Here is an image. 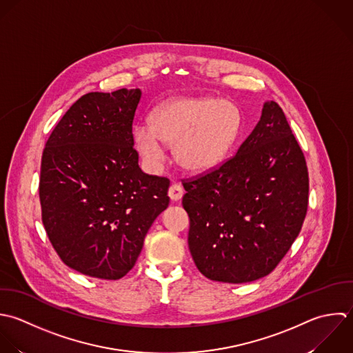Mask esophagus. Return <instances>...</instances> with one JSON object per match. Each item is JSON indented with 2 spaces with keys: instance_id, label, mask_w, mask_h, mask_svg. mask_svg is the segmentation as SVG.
<instances>
[{
  "instance_id": "esophagus-1",
  "label": "esophagus",
  "mask_w": 353,
  "mask_h": 353,
  "mask_svg": "<svg viewBox=\"0 0 353 353\" xmlns=\"http://www.w3.org/2000/svg\"><path fill=\"white\" fill-rule=\"evenodd\" d=\"M183 194H184V190H183V187H181L180 184H172V185H170V188H169V196H170L172 201H179V199H181Z\"/></svg>"
}]
</instances>
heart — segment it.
Instances as JSON below:
<instances>
[{"instance_id": "heart-1", "label": "heart", "mask_w": 353, "mask_h": 353, "mask_svg": "<svg viewBox=\"0 0 353 353\" xmlns=\"http://www.w3.org/2000/svg\"><path fill=\"white\" fill-rule=\"evenodd\" d=\"M241 117L238 108L214 97H180L155 108L150 122L134 130V144L154 169L166 159L163 142L187 170L203 172L223 161L232 145Z\"/></svg>"}]
</instances>
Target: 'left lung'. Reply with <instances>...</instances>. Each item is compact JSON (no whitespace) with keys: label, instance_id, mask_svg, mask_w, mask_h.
<instances>
[{"label":"left lung","instance_id":"left-lung-1","mask_svg":"<svg viewBox=\"0 0 353 353\" xmlns=\"http://www.w3.org/2000/svg\"><path fill=\"white\" fill-rule=\"evenodd\" d=\"M183 185L191 256L216 282L246 283L271 274L307 216L305 157L275 101L264 103L234 157Z\"/></svg>","mask_w":353,"mask_h":353}]
</instances>
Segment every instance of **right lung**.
<instances>
[{"label":"right lung","mask_w":353,"mask_h":353,"mask_svg":"<svg viewBox=\"0 0 353 353\" xmlns=\"http://www.w3.org/2000/svg\"><path fill=\"white\" fill-rule=\"evenodd\" d=\"M140 99V89L83 94L42 152L38 190L46 235L67 267L92 278L125 276L169 205V179L141 172L133 147Z\"/></svg>","instance_id":"1"}]
</instances>
